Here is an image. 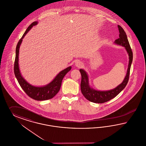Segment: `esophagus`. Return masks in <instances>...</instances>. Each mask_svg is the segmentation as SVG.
<instances>
[{"instance_id": "1", "label": "esophagus", "mask_w": 146, "mask_h": 146, "mask_svg": "<svg viewBox=\"0 0 146 146\" xmlns=\"http://www.w3.org/2000/svg\"><path fill=\"white\" fill-rule=\"evenodd\" d=\"M82 65H83L82 62L80 61H76V63H75V66L76 67H79V68L82 67Z\"/></svg>"}]
</instances>
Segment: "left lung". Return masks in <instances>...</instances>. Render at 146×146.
I'll return each mask as SVG.
<instances>
[{
	"mask_svg": "<svg viewBox=\"0 0 146 146\" xmlns=\"http://www.w3.org/2000/svg\"><path fill=\"white\" fill-rule=\"evenodd\" d=\"M118 28L119 32V38L115 41L114 43L124 47L128 54V67L126 76L122 82L118 85L116 88L108 91H99L95 90L90 86L88 73L84 70L80 69L79 71L82 75V82L80 84L82 93L88 100L91 102L96 103H103L113 99L122 91L128 82L133 55L125 32L120 25H118Z\"/></svg>",
	"mask_w": 146,
	"mask_h": 146,
	"instance_id": "left-lung-1",
	"label": "left lung"
}]
</instances>
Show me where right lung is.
<instances>
[{
	"instance_id": "add662e5",
	"label": "right lung",
	"mask_w": 146,
	"mask_h": 146,
	"mask_svg": "<svg viewBox=\"0 0 146 146\" xmlns=\"http://www.w3.org/2000/svg\"><path fill=\"white\" fill-rule=\"evenodd\" d=\"M38 22L36 21L31 24L29 27L26 30L22 38L18 42L16 49V58L14 64V73L18 82L24 91L29 96L30 98L36 100H45L52 99L56 94L58 93L61 86L62 79L65 75L71 70V66L68 67L64 70H61L57 74L52 81L50 82L46 85L42 86H36L31 85L22 76L19 68V51L20 46L23 41V38L28 33L32 27L37 25Z\"/></svg>"
}]
</instances>
